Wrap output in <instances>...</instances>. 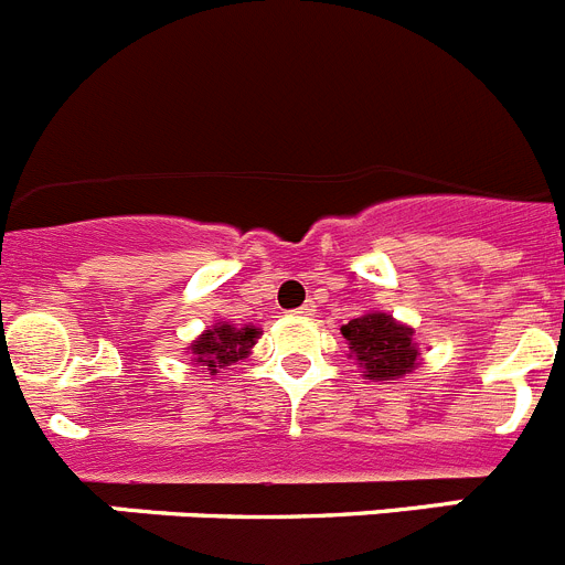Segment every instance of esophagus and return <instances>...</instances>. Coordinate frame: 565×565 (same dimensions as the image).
<instances>
[{"mask_svg":"<svg viewBox=\"0 0 565 565\" xmlns=\"http://www.w3.org/2000/svg\"><path fill=\"white\" fill-rule=\"evenodd\" d=\"M294 313H297V317H313V302H306V306L297 308Z\"/></svg>","mask_w":565,"mask_h":565,"instance_id":"1","label":"esophagus"}]
</instances>
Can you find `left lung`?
I'll use <instances>...</instances> for the list:
<instances>
[{
	"label": "left lung",
	"instance_id": "1",
	"mask_svg": "<svg viewBox=\"0 0 565 565\" xmlns=\"http://www.w3.org/2000/svg\"><path fill=\"white\" fill-rule=\"evenodd\" d=\"M413 328L402 326L391 313L371 311L342 326V337L351 344L359 367L373 382H393L416 367L418 348Z\"/></svg>",
	"mask_w": 565,
	"mask_h": 565
}]
</instances>
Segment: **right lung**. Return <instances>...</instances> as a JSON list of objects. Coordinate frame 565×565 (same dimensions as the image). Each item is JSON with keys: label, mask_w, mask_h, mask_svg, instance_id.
Segmentation results:
<instances>
[{"label": "right lung", "mask_w": 565, "mask_h": 565, "mask_svg": "<svg viewBox=\"0 0 565 565\" xmlns=\"http://www.w3.org/2000/svg\"><path fill=\"white\" fill-rule=\"evenodd\" d=\"M257 339L259 328L254 326L234 328L228 322H214L209 331H203L189 344V351L194 353V362L203 364L209 373H221L228 364L246 359Z\"/></svg>", "instance_id": "obj_1"}]
</instances>
